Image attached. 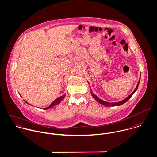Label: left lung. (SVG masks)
<instances>
[{"label":"left lung","mask_w":157,"mask_h":157,"mask_svg":"<svg viewBox=\"0 0 157 157\" xmlns=\"http://www.w3.org/2000/svg\"><path fill=\"white\" fill-rule=\"evenodd\" d=\"M140 80H139V81H138V84H137V86H136L135 89L134 90V91H133L131 94H130V95H128L127 98H125L124 99H123V100H122V101H120V102H111V103H110V102H108L104 101L101 99L100 98H98L96 95H95L92 91H91V94H92V96L94 98V99H95L97 102H98L99 103H100V104H102V105H105V106H108V107L119 106V105H122V104H124L125 102H126L132 97V96L135 94V92L136 91V90H137V89H138V86H139V84H140Z\"/></svg>","instance_id":"1"}]
</instances>
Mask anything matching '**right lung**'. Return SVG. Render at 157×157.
<instances>
[{
  "mask_svg": "<svg viewBox=\"0 0 157 157\" xmlns=\"http://www.w3.org/2000/svg\"><path fill=\"white\" fill-rule=\"evenodd\" d=\"M65 94H63V96H61L58 98L56 99L53 102H52V103L48 107H45V108H43V109H44V110H47V109H49L53 107V106H55V105H58V104H59V103L63 101V98H65ZM25 102H26V101H25ZM27 104H29V103H27Z\"/></svg>",
  "mask_w": 157,
  "mask_h": 157,
  "instance_id": "add662e5",
  "label": "right lung"
}]
</instances>
